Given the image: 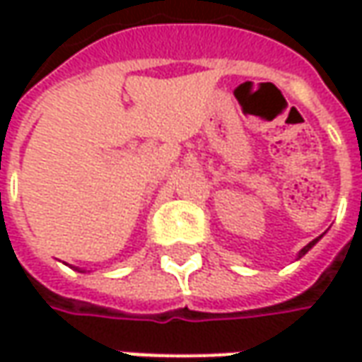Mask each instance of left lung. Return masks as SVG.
I'll return each instance as SVG.
<instances>
[{"mask_svg": "<svg viewBox=\"0 0 362 362\" xmlns=\"http://www.w3.org/2000/svg\"><path fill=\"white\" fill-rule=\"evenodd\" d=\"M320 238H322V235H320ZM320 238H316V240H313V242L308 243V245H304V247H302V250H300V252H298V259H300V257H302V256H304V254H306V252H308V250H310V247H313L314 243L318 242Z\"/></svg>", "mask_w": 362, "mask_h": 362, "instance_id": "1", "label": "left lung"}]
</instances>
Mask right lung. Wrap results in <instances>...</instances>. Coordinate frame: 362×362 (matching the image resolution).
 Returning a JSON list of instances; mask_svg holds the SVG:
<instances>
[{"instance_id": "1", "label": "right lung", "mask_w": 362, "mask_h": 362, "mask_svg": "<svg viewBox=\"0 0 362 362\" xmlns=\"http://www.w3.org/2000/svg\"><path fill=\"white\" fill-rule=\"evenodd\" d=\"M78 272H84V270H78Z\"/></svg>"}]
</instances>
